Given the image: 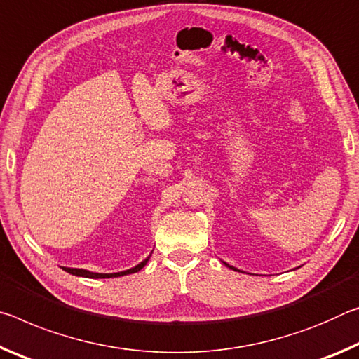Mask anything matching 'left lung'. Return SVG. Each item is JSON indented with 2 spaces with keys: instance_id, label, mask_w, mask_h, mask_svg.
<instances>
[{
  "instance_id": "8db88e82",
  "label": "left lung",
  "mask_w": 359,
  "mask_h": 359,
  "mask_svg": "<svg viewBox=\"0 0 359 359\" xmlns=\"http://www.w3.org/2000/svg\"><path fill=\"white\" fill-rule=\"evenodd\" d=\"M229 267H231V266H229ZM231 269H233V267H231ZM233 270H237V269H233Z\"/></svg>"
}]
</instances>
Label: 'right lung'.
Wrapping results in <instances>:
<instances>
[{"label":"right lung","mask_w":359,"mask_h":359,"mask_svg":"<svg viewBox=\"0 0 359 359\" xmlns=\"http://www.w3.org/2000/svg\"><path fill=\"white\" fill-rule=\"evenodd\" d=\"M146 262H148V259L140 262L138 266H135L133 269H128V270H126V272H117V273H93V272H89V270H82V269H65V272H68L72 275H78V277H86V278H111V277H121V275L138 272V270H141L146 266Z\"/></svg>","instance_id":"right-lung-1"}]
</instances>
